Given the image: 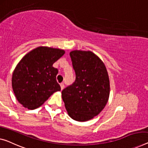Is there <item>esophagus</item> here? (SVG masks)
I'll return each instance as SVG.
<instances>
[{"instance_id":"1","label":"esophagus","mask_w":148,"mask_h":148,"mask_svg":"<svg viewBox=\"0 0 148 148\" xmlns=\"http://www.w3.org/2000/svg\"><path fill=\"white\" fill-rule=\"evenodd\" d=\"M60 87H61V90H62L64 88V83H61L60 84Z\"/></svg>"}]
</instances>
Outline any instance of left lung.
I'll return each instance as SVG.
<instances>
[{"label": "left lung", "mask_w": 148, "mask_h": 148, "mask_svg": "<svg viewBox=\"0 0 148 148\" xmlns=\"http://www.w3.org/2000/svg\"><path fill=\"white\" fill-rule=\"evenodd\" d=\"M76 80L62 92V98L70 118L85 122L104 108L109 98L110 80L106 68L91 51L70 53Z\"/></svg>", "instance_id": "8db88e82"}]
</instances>
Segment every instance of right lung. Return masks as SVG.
Returning <instances> with one entry per match:
<instances>
[{
	"label": "right lung",
	"instance_id": "obj_1",
	"mask_svg": "<svg viewBox=\"0 0 148 148\" xmlns=\"http://www.w3.org/2000/svg\"><path fill=\"white\" fill-rule=\"evenodd\" d=\"M64 53L59 48L40 46L19 62L13 72L12 86L17 100L24 107L36 109L61 90L56 79L58 70L52 65Z\"/></svg>",
	"mask_w": 148,
	"mask_h": 148
}]
</instances>
